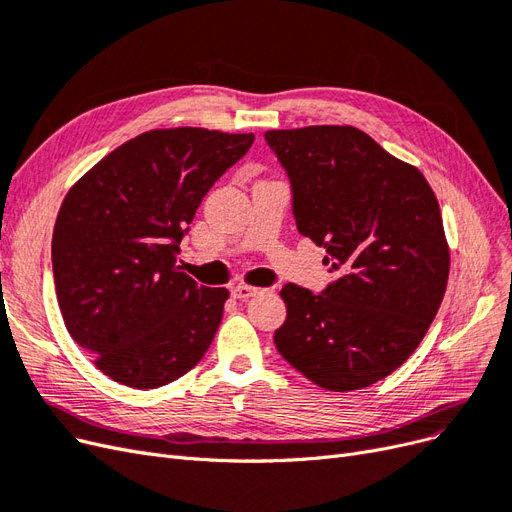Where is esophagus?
Returning a JSON list of instances; mask_svg holds the SVG:
<instances>
[{
	"mask_svg": "<svg viewBox=\"0 0 512 512\" xmlns=\"http://www.w3.org/2000/svg\"><path fill=\"white\" fill-rule=\"evenodd\" d=\"M261 289L259 287H251V285H236L232 289V295L236 300H249V298H255V295H259Z\"/></svg>",
	"mask_w": 512,
	"mask_h": 512,
	"instance_id": "34e87169",
	"label": "esophagus"
}]
</instances>
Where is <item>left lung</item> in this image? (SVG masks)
Wrapping results in <instances>:
<instances>
[{"label": "left lung", "instance_id": "1", "mask_svg": "<svg viewBox=\"0 0 512 512\" xmlns=\"http://www.w3.org/2000/svg\"><path fill=\"white\" fill-rule=\"evenodd\" d=\"M287 170L298 232L338 272L319 295L285 285L274 344L308 381L353 391L415 353L449 280V244L432 187L351 125L266 131Z\"/></svg>", "mask_w": 512, "mask_h": 512}]
</instances>
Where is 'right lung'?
Returning a JSON list of instances; mask_svg holds the SVG:
<instances>
[{
    "label": "right lung",
    "mask_w": 512,
    "mask_h": 512,
    "mask_svg": "<svg viewBox=\"0 0 512 512\" xmlns=\"http://www.w3.org/2000/svg\"><path fill=\"white\" fill-rule=\"evenodd\" d=\"M253 140L202 127L144 131L65 195L53 232L57 302L70 336L112 381L168 385L208 351L229 291L180 272L178 244Z\"/></svg>",
    "instance_id": "obj_1"
}]
</instances>
